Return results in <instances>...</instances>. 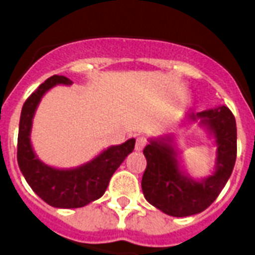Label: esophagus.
Returning <instances> with one entry per match:
<instances>
[{
    "label": "esophagus",
    "mask_w": 255,
    "mask_h": 255,
    "mask_svg": "<svg viewBox=\"0 0 255 255\" xmlns=\"http://www.w3.org/2000/svg\"><path fill=\"white\" fill-rule=\"evenodd\" d=\"M147 143V139L143 138V136H140V138L136 139V143H135V150L136 151H140V150H143V147Z\"/></svg>",
    "instance_id": "obj_1"
}]
</instances>
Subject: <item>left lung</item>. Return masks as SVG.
I'll list each match as a JSON object with an SVG mask.
<instances>
[{
	"mask_svg": "<svg viewBox=\"0 0 255 255\" xmlns=\"http://www.w3.org/2000/svg\"><path fill=\"white\" fill-rule=\"evenodd\" d=\"M187 122H199L213 136L216 150L214 171L202 179H192L180 165L173 135L149 139L143 154L147 161L142 177L146 201L173 217H187L203 212L219 197L228 182L236 160V122L227 106L188 113Z\"/></svg>",
	"mask_w": 255,
	"mask_h": 255,
	"instance_id": "8db88e82",
	"label": "left lung"
}]
</instances>
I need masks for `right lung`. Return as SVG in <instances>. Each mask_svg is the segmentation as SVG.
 Here are the masks:
<instances>
[{
    "instance_id": "add662e5",
    "label": "right lung",
    "mask_w": 255,
    "mask_h": 255,
    "mask_svg": "<svg viewBox=\"0 0 255 255\" xmlns=\"http://www.w3.org/2000/svg\"><path fill=\"white\" fill-rule=\"evenodd\" d=\"M57 84H72L65 76L54 75L45 80L21 109L17 138V162L23 176L32 191L53 208H83L104 195L109 180L129 153H132L135 139L116 146H109L83 165L60 169L42 162L31 144L32 119L42 97Z\"/></svg>"
}]
</instances>
